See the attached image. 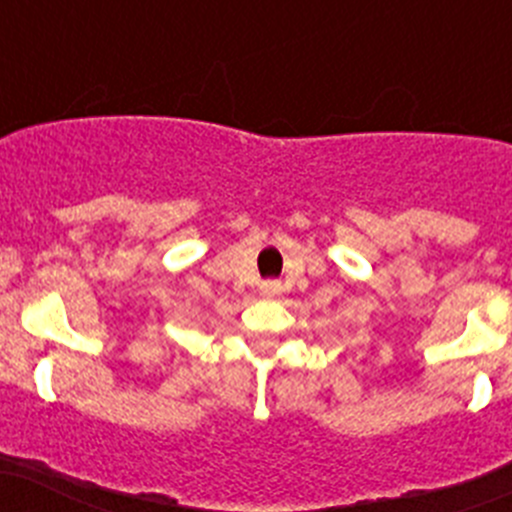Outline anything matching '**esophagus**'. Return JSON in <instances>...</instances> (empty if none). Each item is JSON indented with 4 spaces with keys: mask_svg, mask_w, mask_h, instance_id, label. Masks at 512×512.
Instances as JSON below:
<instances>
[{
    "mask_svg": "<svg viewBox=\"0 0 512 512\" xmlns=\"http://www.w3.org/2000/svg\"><path fill=\"white\" fill-rule=\"evenodd\" d=\"M259 291H261V296H279L281 294V284H279V281H274V279L261 281Z\"/></svg>",
    "mask_w": 512,
    "mask_h": 512,
    "instance_id": "1",
    "label": "esophagus"
}]
</instances>
